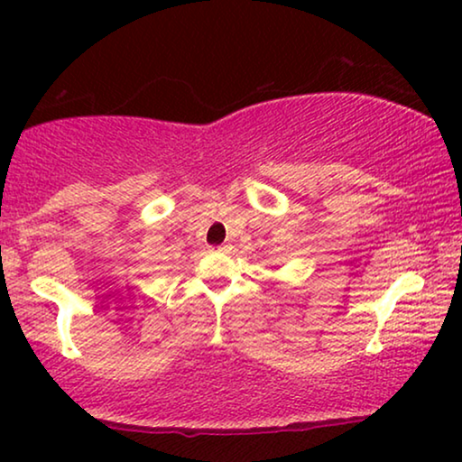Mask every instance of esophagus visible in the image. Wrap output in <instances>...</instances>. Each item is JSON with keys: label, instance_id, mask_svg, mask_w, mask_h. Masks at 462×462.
<instances>
[{"label": "esophagus", "instance_id": "34e87169", "mask_svg": "<svg viewBox=\"0 0 462 462\" xmlns=\"http://www.w3.org/2000/svg\"><path fill=\"white\" fill-rule=\"evenodd\" d=\"M231 250V245H218V248H214V252H220V254H226V252Z\"/></svg>", "mask_w": 462, "mask_h": 462}]
</instances>
